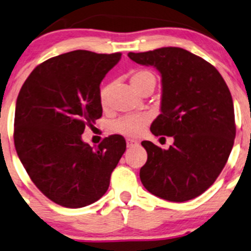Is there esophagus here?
<instances>
[{
  "mask_svg": "<svg viewBox=\"0 0 251 251\" xmlns=\"http://www.w3.org/2000/svg\"><path fill=\"white\" fill-rule=\"evenodd\" d=\"M126 144H127V148H132V147H136L138 143H137V141H134V139L128 138L126 139Z\"/></svg>",
  "mask_w": 251,
  "mask_h": 251,
  "instance_id": "1",
  "label": "esophagus"
}]
</instances>
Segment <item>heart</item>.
<instances>
[{
    "label": "heart",
    "instance_id": "obj_1",
    "mask_svg": "<svg viewBox=\"0 0 251 251\" xmlns=\"http://www.w3.org/2000/svg\"><path fill=\"white\" fill-rule=\"evenodd\" d=\"M131 84L136 91H141L144 86L149 84L155 85L154 73L148 70H136L131 73ZM110 89L112 84H104L99 92L100 103L103 107H107L108 100H109ZM149 123V118L147 115H125V117L118 119L113 123V130L115 132L124 134L127 137H138L146 130V126Z\"/></svg>",
    "mask_w": 251,
    "mask_h": 251
}]
</instances>
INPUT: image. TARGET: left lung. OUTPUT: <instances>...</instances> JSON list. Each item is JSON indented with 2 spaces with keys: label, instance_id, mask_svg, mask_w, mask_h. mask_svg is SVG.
<instances>
[{
  "label": "left lung",
  "instance_id": "left-lung-1",
  "mask_svg": "<svg viewBox=\"0 0 251 251\" xmlns=\"http://www.w3.org/2000/svg\"><path fill=\"white\" fill-rule=\"evenodd\" d=\"M139 65L161 75V114L155 136L173 137L168 149L142 142L148 152L139 171L148 191L171 202H185L213 185L227 162L236 137L231 92L213 65L176 47L128 52Z\"/></svg>",
  "mask_w": 251,
  "mask_h": 251
}]
</instances>
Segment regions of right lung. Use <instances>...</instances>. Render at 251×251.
Masks as SVG:
<instances>
[{
    "label": "right lung",
    "instance_id": "right-lung-1",
    "mask_svg": "<svg viewBox=\"0 0 251 251\" xmlns=\"http://www.w3.org/2000/svg\"><path fill=\"white\" fill-rule=\"evenodd\" d=\"M120 59V52L61 54L37 66L18 95L17 154L42 194L62 207L81 208L101 199L126 150L119 134L97 149L81 139L85 126L102 117L100 84Z\"/></svg>",
    "mask_w": 251,
    "mask_h": 251
}]
</instances>
